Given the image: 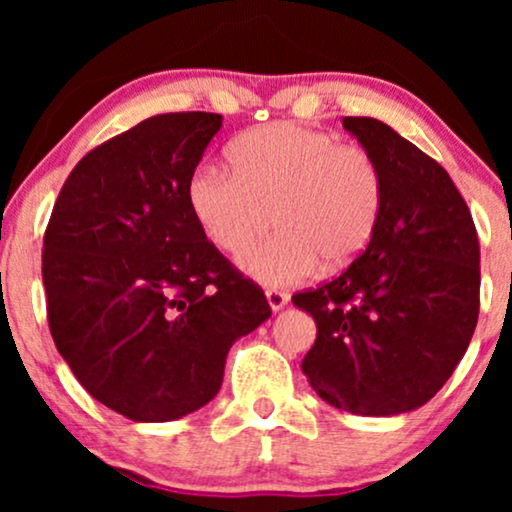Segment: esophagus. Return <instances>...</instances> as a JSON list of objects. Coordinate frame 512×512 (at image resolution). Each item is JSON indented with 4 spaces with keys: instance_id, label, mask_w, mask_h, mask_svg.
Returning <instances> with one entry per match:
<instances>
[{
    "instance_id": "1",
    "label": "esophagus",
    "mask_w": 512,
    "mask_h": 512,
    "mask_svg": "<svg viewBox=\"0 0 512 512\" xmlns=\"http://www.w3.org/2000/svg\"><path fill=\"white\" fill-rule=\"evenodd\" d=\"M267 303L272 310H281L286 303H289V293L279 289H267Z\"/></svg>"
}]
</instances>
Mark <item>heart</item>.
<instances>
[{
  "mask_svg": "<svg viewBox=\"0 0 512 512\" xmlns=\"http://www.w3.org/2000/svg\"><path fill=\"white\" fill-rule=\"evenodd\" d=\"M233 168L202 163L187 180V202L211 243L240 255L269 233L279 236L240 260L262 284H293L320 267L342 269L368 248L385 202V178L363 146L332 134L272 122L240 134Z\"/></svg>",
  "mask_w": 512,
  "mask_h": 512,
  "instance_id": "heart-1",
  "label": "heart"
}]
</instances>
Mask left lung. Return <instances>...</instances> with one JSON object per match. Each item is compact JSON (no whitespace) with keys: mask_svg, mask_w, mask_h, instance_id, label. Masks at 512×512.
Instances as JSON below:
<instances>
[{"mask_svg":"<svg viewBox=\"0 0 512 512\" xmlns=\"http://www.w3.org/2000/svg\"><path fill=\"white\" fill-rule=\"evenodd\" d=\"M342 125L383 170V214L337 279L293 296L317 325L301 368L332 407L395 416L436 395L472 342L479 238L438 161L373 117Z\"/></svg>","mask_w":512,"mask_h":512,"instance_id":"left-lung-1","label":"left lung"}]
</instances>
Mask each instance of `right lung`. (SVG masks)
Wrapping results in <instances>:
<instances>
[{"label":"right lung","mask_w":512,"mask_h":512,"mask_svg":"<svg viewBox=\"0 0 512 512\" xmlns=\"http://www.w3.org/2000/svg\"><path fill=\"white\" fill-rule=\"evenodd\" d=\"M216 113H166L76 163L43 240L57 351L84 390L142 424L211 402L228 349L267 298L209 243L187 202Z\"/></svg>","instance_id":"add662e5"}]
</instances>
